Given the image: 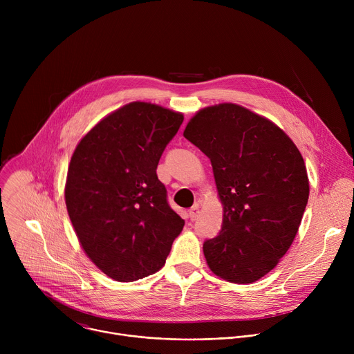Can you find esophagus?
<instances>
[{
  "instance_id": "obj_1",
  "label": "esophagus",
  "mask_w": 354,
  "mask_h": 354,
  "mask_svg": "<svg viewBox=\"0 0 354 354\" xmlns=\"http://www.w3.org/2000/svg\"><path fill=\"white\" fill-rule=\"evenodd\" d=\"M198 214H200V207H198V205H194V206L189 210V217H190L192 221H194V220L198 217Z\"/></svg>"
}]
</instances>
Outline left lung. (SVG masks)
<instances>
[{"label":"left lung","instance_id":"8db88e82","mask_svg":"<svg viewBox=\"0 0 354 354\" xmlns=\"http://www.w3.org/2000/svg\"><path fill=\"white\" fill-rule=\"evenodd\" d=\"M183 136L210 158L223 205L220 234L205 242L210 270L249 284L277 266L304 214V158L272 120L236 104L200 109Z\"/></svg>","mask_w":354,"mask_h":354}]
</instances>
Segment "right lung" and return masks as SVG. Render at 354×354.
Segmentation results:
<instances>
[{
  "label": "right lung",
  "mask_w": 354,
  "mask_h": 354,
  "mask_svg": "<svg viewBox=\"0 0 354 354\" xmlns=\"http://www.w3.org/2000/svg\"><path fill=\"white\" fill-rule=\"evenodd\" d=\"M182 122L180 112L137 100L97 122L74 149L67 212L85 255L116 281L158 272L183 230L157 176Z\"/></svg>",
  "instance_id": "add662e5"
}]
</instances>
